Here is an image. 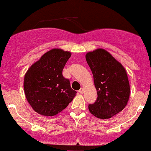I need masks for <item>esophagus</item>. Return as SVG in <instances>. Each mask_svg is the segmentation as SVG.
<instances>
[{"label":"esophagus","instance_id":"esophagus-1","mask_svg":"<svg viewBox=\"0 0 151 151\" xmlns=\"http://www.w3.org/2000/svg\"><path fill=\"white\" fill-rule=\"evenodd\" d=\"M79 93H81V94H82V93H84V88H81L80 90H79Z\"/></svg>","mask_w":151,"mask_h":151}]
</instances>
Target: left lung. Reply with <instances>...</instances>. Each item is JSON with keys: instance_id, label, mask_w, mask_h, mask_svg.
Segmentation results:
<instances>
[{"instance_id": "left-lung-1", "label": "left lung", "mask_w": 151, "mask_h": 151, "mask_svg": "<svg viewBox=\"0 0 151 151\" xmlns=\"http://www.w3.org/2000/svg\"><path fill=\"white\" fill-rule=\"evenodd\" d=\"M94 80L98 98L88 109L101 119L111 118L127 104L130 87L127 73L122 64L109 52L98 48L85 55Z\"/></svg>"}]
</instances>
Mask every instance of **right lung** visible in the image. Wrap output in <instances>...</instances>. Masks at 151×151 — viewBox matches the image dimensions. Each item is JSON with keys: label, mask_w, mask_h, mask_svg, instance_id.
Returning a JSON list of instances; mask_svg holds the SVG:
<instances>
[{"label": "right lung", "mask_w": 151, "mask_h": 151, "mask_svg": "<svg viewBox=\"0 0 151 151\" xmlns=\"http://www.w3.org/2000/svg\"><path fill=\"white\" fill-rule=\"evenodd\" d=\"M71 53L53 48L44 53L27 71L24 90L33 110L45 116H55L72 101L77 92L63 77L62 71Z\"/></svg>", "instance_id": "1"}]
</instances>
